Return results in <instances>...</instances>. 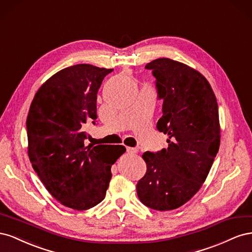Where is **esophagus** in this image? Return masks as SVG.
<instances>
[{
	"instance_id": "obj_1",
	"label": "esophagus",
	"mask_w": 252,
	"mask_h": 252,
	"mask_svg": "<svg viewBox=\"0 0 252 252\" xmlns=\"http://www.w3.org/2000/svg\"><path fill=\"white\" fill-rule=\"evenodd\" d=\"M138 151H139V149H136V148L127 147V152H128V154H130V155H135V154H138Z\"/></svg>"
}]
</instances>
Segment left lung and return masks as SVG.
<instances>
[{
  "label": "left lung",
  "mask_w": 252,
  "mask_h": 252,
  "mask_svg": "<svg viewBox=\"0 0 252 252\" xmlns=\"http://www.w3.org/2000/svg\"><path fill=\"white\" fill-rule=\"evenodd\" d=\"M145 68L152 70L163 100L157 128L169 139L167 149L143 154L147 170L136 192L151 209L173 210L199 191L219 151L217 97L202 73L178 61L157 59Z\"/></svg>",
  "instance_id": "obj_1"
}]
</instances>
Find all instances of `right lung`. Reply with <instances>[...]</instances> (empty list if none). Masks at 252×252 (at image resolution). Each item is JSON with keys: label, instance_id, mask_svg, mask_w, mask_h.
Instances as JSON below:
<instances>
[{"label": "right lung", "instance_id": "1", "mask_svg": "<svg viewBox=\"0 0 252 252\" xmlns=\"http://www.w3.org/2000/svg\"><path fill=\"white\" fill-rule=\"evenodd\" d=\"M113 69L78 64L53 74L36 91L26 121L28 157L61 204L86 210L101 203L122 145H85V124L96 117V94Z\"/></svg>", "mask_w": 252, "mask_h": 252}]
</instances>
